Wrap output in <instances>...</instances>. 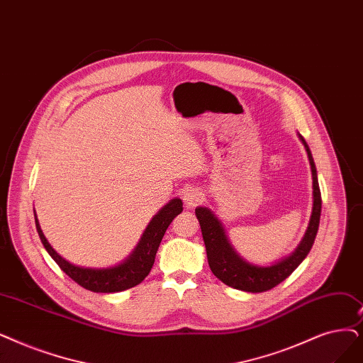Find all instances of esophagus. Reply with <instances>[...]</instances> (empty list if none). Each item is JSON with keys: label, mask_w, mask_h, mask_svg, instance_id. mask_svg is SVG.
I'll return each instance as SVG.
<instances>
[{"label": "esophagus", "mask_w": 363, "mask_h": 363, "mask_svg": "<svg viewBox=\"0 0 363 363\" xmlns=\"http://www.w3.org/2000/svg\"><path fill=\"white\" fill-rule=\"evenodd\" d=\"M201 200L203 194L199 190H194V188H190V190H186L184 194V203L186 208H196Z\"/></svg>", "instance_id": "esophagus-1"}]
</instances>
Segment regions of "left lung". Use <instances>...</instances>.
Instances as JSON below:
<instances>
[{
    "mask_svg": "<svg viewBox=\"0 0 363 363\" xmlns=\"http://www.w3.org/2000/svg\"><path fill=\"white\" fill-rule=\"evenodd\" d=\"M299 139L303 140V145L306 147L308 162L311 166V177H313V211L311 218L307 227V231L301 243L298 245L292 255L286 257L273 265L269 267H259L255 264L246 262L238 252L233 249L230 240L227 239V234L224 231L223 224L219 223L218 218L209 211L208 208H196V216L200 223L201 234L204 246H206L208 262L212 273L223 281L225 285L245 291V292H265L277 286L280 281L285 280L296 267L304 261L308 255V252L316 239V234L319 230V220H320V211H322V197H320V188L318 182V172L314 166V160L311 151L306 143V139L299 135Z\"/></svg>",
    "mask_w": 363,
    "mask_h": 363,
    "instance_id": "left-lung-1",
    "label": "left lung"
}]
</instances>
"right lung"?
I'll use <instances>...</instances> for the list:
<instances>
[{"instance_id":"1","label":"right lung","mask_w":363,"mask_h":363,"mask_svg":"<svg viewBox=\"0 0 363 363\" xmlns=\"http://www.w3.org/2000/svg\"><path fill=\"white\" fill-rule=\"evenodd\" d=\"M182 212L181 199H173L154 215L151 223L145 228L143 238H140L138 246L132 252V255L116 267H108V269H90V267L74 265L65 258H62L57 252L47 242L45 235L40 227L38 219L35 216V227L41 243L44 245L49 255L55 259V262L60 267V270L67 273L78 285L83 286L91 292L111 294L130 289L139 285L151 272L152 264L155 259L157 249L160 246L163 235L177 215ZM35 215V212H34Z\"/></svg>"}]
</instances>
